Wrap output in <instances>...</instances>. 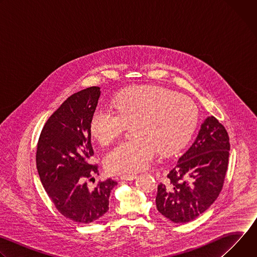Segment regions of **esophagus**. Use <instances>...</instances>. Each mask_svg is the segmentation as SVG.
Here are the masks:
<instances>
[{
	"mask_svg": "<svg viewBox=\"0 0 257 257\" xmlns=\"http://www.w3.org/2000/svg\"><path fill=\"white\" fill-rule=\"evenodd\" d=\"M135 178H136V174H125V175L120 176L121 180H126V181H132Z\"/></svg>",
	"mask_w": 257,
	"mask_h": 257,
	"instance_id": "obj_1",
	"label": "esophagus"
}]
</instances>
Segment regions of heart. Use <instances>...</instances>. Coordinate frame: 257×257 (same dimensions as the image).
Returning a JSON list of instances; mask_svg holds the SVG:
<instances>
[{
    "mask_svg": "<svg viewBox=\"0 0 257 257\" xmlns=\"http://www.w3.org/2000/svg\"><path fill=\"white\" fill-rule=\"evenodd\" d=\"M198 120L196 104L187 96L158 86L121 93L116 109L99 104L90 119V132L101 144L113 142L133 122V138L109 151L104 159L111 173L146 169L157 158L179 151L191 137Z\"/></svg>",
    "mask_w": 257,
    "mask_h": 257,
    "instance_id": "b5f03b06",
    "label": "heart"
}]
</instances>
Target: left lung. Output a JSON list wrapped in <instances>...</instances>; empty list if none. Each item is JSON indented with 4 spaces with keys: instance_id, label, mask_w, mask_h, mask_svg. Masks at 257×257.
I'll return each mask as SVG.
<instances>
[{
    "instance_id": "1",
    "label": "left lung",
    "mask_w": 257,
    "mask_h": 257,
    "mask_svg": "<svg viewBox=\"0 0 257 257\" xmlns=\"http://www.w3.org/2000/svg\"><path fill=\"white\" fill-rule=\"evenodd\" d=\"M230 138L213 116L201 124L186 153L158 186V210L173 223H188L204 212L223 189Z\"/></svg>"
}]
</instances>
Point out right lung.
<instances>
[{"label":"right lung","instance_id":"add662e5","mask_svg":"<svg viewBox=\"0 0 257 257\" xmlns=\"http://www.w3.org/2000/svg\"><path fill=\"white\" fill-rule=\"evenodd\" d=\"M99 89L91 86L69 96L46 122L36 150V168L49 197L65 217L79 224L95 222L108 210L117 185L112 179L94 188L86 183L98 175L97 165L89 162L94 155L89 125Z\"/></svg>","mask_w":257,"mask_h":257}]
</instances>
